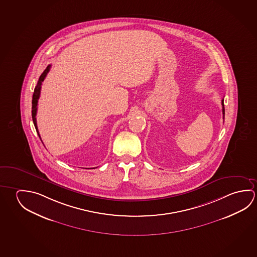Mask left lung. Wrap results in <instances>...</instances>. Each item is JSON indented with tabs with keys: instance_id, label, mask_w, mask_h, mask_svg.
<instances>
[{
	"instance_id": "8db88e82",
	"label": "left lung",
	"mask_w": 257,
	"mask_h": 257,
	"mask_svg": "<svg viewBox=\"0 0 257 257\" xmlns=\"http://www.w3.org/2000/svg\"><path fill=\"white\" fill-rule=\"evenodd\" d=\"M221 104H222V114L223 119H224V116H225V108H224V99H222V101H221Z\"/></svg>"
}]
</instances>
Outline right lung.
Returning a JSON list of instances; mask_svg holds the SVG:
<instances>
[{"label": "right lung", "mask_w": 257, "mask_h": 257, "mask_svg": "<svg viewBox=\"0 0 257 257\" xmlns=\"http://www.w3.org/2000/svg\"><path fill=\"white\" fill-rule=\"evenodd\" d=\"M51 64L47 66V69L43 72L41 76L38 79V84L36 86L34 89V93H33V97H32V119H33V122H34L35 128L37 130L38 136L40 138V135L38 133V125H37V110H38V98L40 97V90H41V86H42L43 81L45 80V78L47 77V73L50 71Z\"/></svg>", "instance_id": "right-lung-1"}]
</instances>
